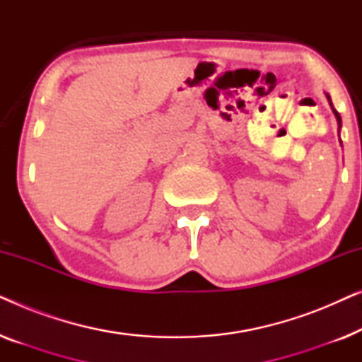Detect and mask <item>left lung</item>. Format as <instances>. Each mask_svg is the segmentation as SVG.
Listing matches in <instances>:
<instances>
[{"mask_svg":"<svg viewBox=\"0 0 362 362\" xmlns=\"http://www.w3.org/2000/svg\"><path fill=\"white\" fill-rule=\"evenodd\" d=\"M326 95V98H328V102H329V107H331V110H333V113H334V117H336V122H338V127L341 128V117H339V113L336 112V108L333 107V102H331V97H329V93H325ZM341 141V140H339Z\"/></svg>","mask_w":362,"mask_h":362,"instance_id":"1","label":"left lung"}]
</instances>
